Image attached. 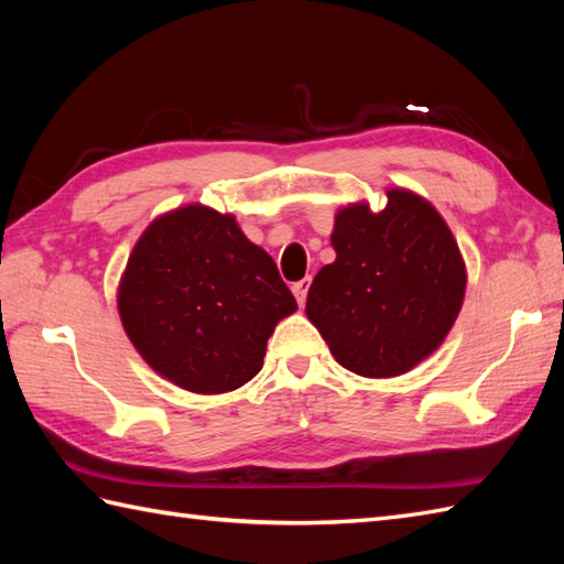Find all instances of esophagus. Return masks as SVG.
<instances>
[{
    "label": "esophagus",
    "mask_w": 564,
    "mask_h": 564,
    "mask_svg": "<svg viewBox=\"0 0 564 564\" xmlns=\"http://www.w3.org/2000/svg\"><path fill=\"white\" fill-rule=\"evenodd\" d=\"M310 275H305L303 281H297V283H293V293H295V301H297V305H305V301H307V289H310Z\"/></svg>",
    "instance_id": "1"
}]
</instances>
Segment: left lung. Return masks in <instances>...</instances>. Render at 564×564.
I'll list each match as a JSON object with an SVG mask.
<instances>
[{
	"label": "left lung",
	"instance_id": "8db88e82",
	"mask_svg": "<svg viewBox=\"0 0 564 564\" xmlns=\"http://www.w3.org/2000/svg\"><path fill=\"white\" fill-rule=\"evenodd\" d=\"M332 247L305 313L344 368L392 378L438 349L460 313L465 263L431 203L392 188L380 213L344 208Z\"/></svg>",
	"mask_w": 564,
	"mask_h": 564
}]
</instances>
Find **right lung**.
Masks as SVG:
<instances>
[{
    "label": "right lung",
    "mask_w": 564,
    "mask_h": 564,
    "mask_svg": "<svg viewBox=\"0 0 564 564\" xmlns=\"http://www.w3.org/2000/svg\"><path fill=\"white\" fill-rule=\"evenodd\" d=\"M297 307L273 259L232 215L178 208L140 237L118 310L142 358L178 388L227 392L254 378L279 319Z\"/></svg>",
    "instance_id": "right-lung-1"
}]
</instances>
